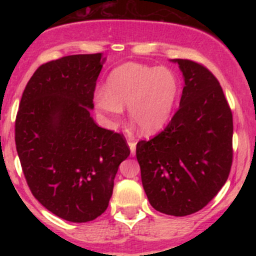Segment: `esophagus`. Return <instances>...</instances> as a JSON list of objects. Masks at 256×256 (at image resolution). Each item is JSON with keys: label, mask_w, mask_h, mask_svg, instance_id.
I'll return each mask as SVG.
<instances>
[{"label": "esophagus", "mask_w": 256, "mask_h": 256, "mask_svg": "<svg viewBox=\"0 0 256 256\" xmlns=\"http://www.w3.org/2000/svg\"><path fill=\"white\" fill-rule=\"evenodd\" d=\"M128 146H130L131 155L132 156H134V154H136V143L132 142V140H128Z\"/></svg>", "instance_id": "34e87169"}]
</instances>
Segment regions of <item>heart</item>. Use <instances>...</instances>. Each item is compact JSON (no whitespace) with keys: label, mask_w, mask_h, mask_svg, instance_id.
<instances>
[{"label":"heart","mask_w":256,"mask_h":256,"mask_svg":"<svg viewBox=\"0 0 256 256\" xmlns=\"http://www.w3.org/2000/svg\"><path fill=\"white\" fill-rule=\"evenodd\" d=\"M178 95L179 80L171 70L126 62L110 72L106 90L94 95V104L108 128H116L128 106L130 119L150 134L170 122Z\"/></svg>","instance_id":"obj_1"}]
</instances>
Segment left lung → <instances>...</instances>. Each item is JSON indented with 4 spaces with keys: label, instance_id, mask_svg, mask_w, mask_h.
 <instances>
[{
    "label": "left lung",
    "instance_id": "8db88e82",
    "mask_svg": "<svg viewBox=\"0 0 256 256\" xmlns=\"http://www.w3.org/2000/svg\"><path fill=\"white\" fill-rule=\"evenodd\" d=\"M184 88L170 124L136 156L154 210L174 216L198 212L228 180L232 164V113L218 79L206 67L174 58Z\"/></svg>",
    "mask_w": 256,
    "mask_h": 256
}]
</instances>
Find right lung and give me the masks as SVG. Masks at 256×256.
I'll return each mask as SVG.
<instances>
[{"label": "right lung", "instance_id": "1", "mask_svg": "<svg viewBox=\"0 0 256 256\" xmlns=\"http://www.w3.org/2000/svg\"><path fill=\"white\" fill-rule=\"evenodd\" d=\"M104 61L98 52L40 66L16 114V152L32 195L67 222H91L107 210L119 165L130 155L122 134L90 116Z\"/></svg>", "mask_w": 256, "mask_h": 256}]
</instances>
